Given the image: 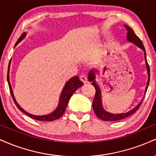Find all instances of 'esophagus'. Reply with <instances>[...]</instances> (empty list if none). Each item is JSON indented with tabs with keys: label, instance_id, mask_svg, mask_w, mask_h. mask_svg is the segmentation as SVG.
Here are the masks:
<instances>
[{
	"label": "esophagus",
	"instance_id": "1",
	"mask_svg": "<svg viewBox=\"0 0 156 156\" xmlns=\"http://www.w3.org/2000/svg\"><path fill=\"white\" fill-rule=\"evenodd\" d=\"M80 79L82 82H83V83H87V82H88L87 77V76H85V75H81V76H80Z\"/></svg>",
	"mask_w": 156,
	"mask_h": 156
}]
</instances>
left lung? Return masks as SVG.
<instances>
[{
	"instance_id": "8db88e82",
	"label": "left lung",
	"mask_w": 156,
	"mask_h": 156,
	"mask_svg": "<svg viewBox=\"0 0 156 156\" xmlns=\"http://www.w3.org/2000/svg\"><path fill=\"white\" fill-rule=\"evenodd\" d=\"M125 28L128 31V33H127V40L128 42H132L134 44L139 47V48H141L143 51H144V60H145V63H146V67H147V75H148V79H147V86L145 87V91H144V95L143 97L142 100H141L140 103L138 104L136 106L134 107L133 109L129 111L128 112L125 113H121V114H112V113H110L107 111H105L103 107V103H102V94H101V89H100V87L98 86V84L97 83V81L95 80L96 79V76H95V73L98 72L97 69H91L90 72L89 73L88 75V78L90 82H92V84L94 87L95 88V95H94V101H93L92 103V107L93 109H94V112L95 113L96 116L98 117L99 119H102V120L104 121H117V120H119V119H125V118L129 117V116L135 113L136 111L139 109V107L142 103L143 100H144V96H145V94L147 92V90L148 88V85H149L150 83V67L148 65L147 61V56H146V52H145V49H144V45H143L142 42L140 40V39L137 37L136 35L134 33L133 30L131 28H130L129 26H127V25H125Z\"/></svg>"
}]
</instances>
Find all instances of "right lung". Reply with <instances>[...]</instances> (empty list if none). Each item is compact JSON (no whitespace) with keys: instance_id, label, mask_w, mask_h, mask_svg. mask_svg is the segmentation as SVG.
Returning <instances> with one entry per match:
<instances>
[{"instance_id":"add662e5","label":"right lung","mask_w":156,"mask_h":156,"mask_svg":"<svg viewBox=\"0 0 156 156\" xmlns=\"http://www.w3.org/2000/svg\"><path fill=\"white\" fill-rule=\"evenodd\" d=\"M26 33H23L22 35L20 36V37L18 39V40L16 42L15 46L17 45V44L19 42H20L21 41L23 40V39L26 37ZM10 64H11V60L9 62V64L8 67V73H7V81H8L9 87V90L11 92V94H12V99H13L14 102H15V105H17V108H19V110H20L21 112L26 114L27 116L28 117L33 118V119H37V120H40V121H53L55 120V119H58L62 116V114H64V112H65V109L67 108L68 102H69V99L72 97L76 91L78 89L79 87H81V86L83 85V82L80 81V80L78 78V76H75L73 77L72 78H70L67 83L64 85L63 89H62V93L60 94L59 98V101H58V104L57 105V108L53 111V112H51V114H45V115H34V114H30V113L27 112L26 111H25L23 108H21L20 106V105L17 103V101H16L15 95L13 94V90H12V86H11L10 83V80H9V70H10Z\"/></svg>"}]
</instances>
